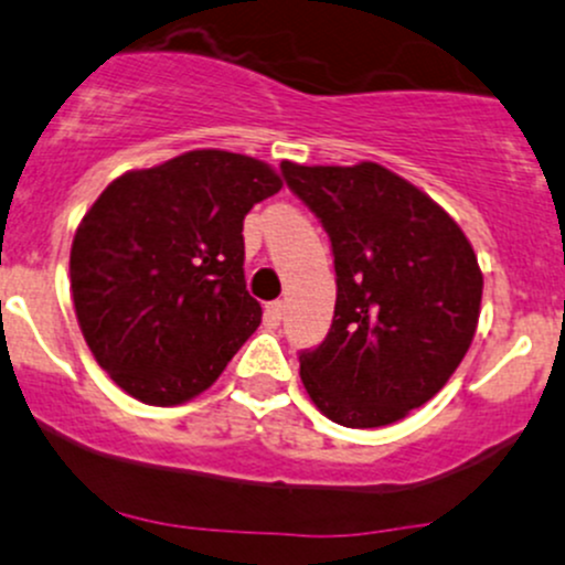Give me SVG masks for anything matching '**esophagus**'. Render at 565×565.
Returning a JSON list of instances; mask_svg holds the SVG:
<instances>
[{
  "mask_svg": "<svg viewBox=\"0 0 565 565\" xmlns=\"http://www.w3.org/2000/svg\"><path fill=\"white\" fill-rule=\"evenodd\" d=\"M265 317H267V322H281V317H284V302L281 300H273V302H267L265 306Z\"/></svg>",
  "mask_w": 565,
  "mask_h": 565,
  "instance_id": "34e87169",
  "label": "esophagus"
}]
</instances>
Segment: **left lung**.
Returning <instances> with one entry per match:
<instances>
[{
  "label": "left lung",
  "mask_w": 565,
  "mask_h": 565,
  "mask_svg": "<svg viewBox=\"0 0 565 565\" xmlns=\"http://www.w3.org/2000/svg\"><path fill=\"white\" fill-rule=\"evenodd\" d=\"M332 241L338 298L322 347L300 354L313 406L343 427H384L425 406L477 335L482 267L433 198L376 162H281Z\"/></svg>",
  "instance_id": "left-lung-1"
}]
</instances>
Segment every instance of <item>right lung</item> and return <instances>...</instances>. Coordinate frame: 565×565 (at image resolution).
Here are the masks:
<instances>
[{
	"instance_id": "1",
	"label": "right lung",
	"mask_w": 565,
	"mask_h": 565,
	"mask_svg": "<svg viewBox=\"0 0 565 565\" xmlns=\"http://www.w3.org/2000/svg\"><path fill=\"white\" fill-rule=\"evenodd\" d=\"M281 186L263 159L198 148L129 170L94 200L70 248V289L94 360L127 395L192 401L259 328L243 218Z\"/></svg>"
}]
</instances>
